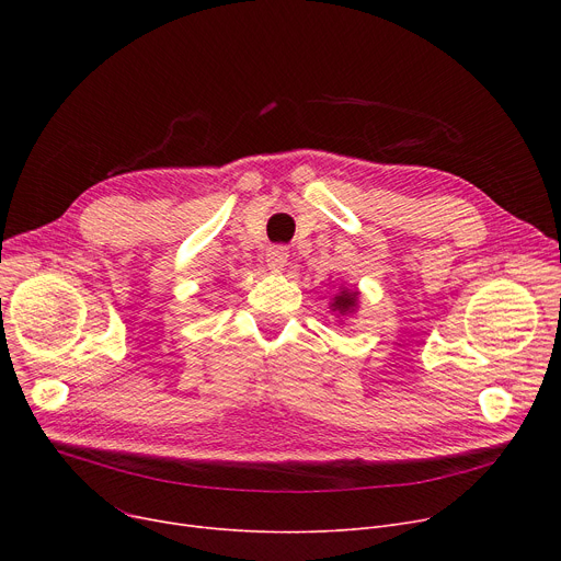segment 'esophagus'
Segmentation results:
<instances>
[{
    "label": "esophagus",
    "instance_id": "esophagus-1",
    "mask_svg": "<svg viewBox=\"0 0 561 561\" xmlns=\"http://www.w3.org/2000/svg\"><path fill=\"white\" fill-rule=\"evenodd\" d=\"M265 261H268V268L271 271H284V265L288 261V252L284 245H273L268 248V252H265Z\"/></svg>",
    "mask_w": 561,
    "mask_h": 561
}]
</instances>
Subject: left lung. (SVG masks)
I'll return each instance as SVG.
<instances>
[{
    "label": "left lung",
    "instance_id": "left-lung-1",
    "mask_svg": "<svg viewBox=\"0 0 561 561\" xmlns=\"http://www.w3.org/2000/svg\"><path fill=\"white\" fill-rule=\"evenodd\" d=\"M357 305H359V290H350L345 286L336 293V296L330 302V307H332V311H336V316L355 313Z\"/></svg>",
    "mask_w": 561,
    "mask_h": 561
}]
</instances>
